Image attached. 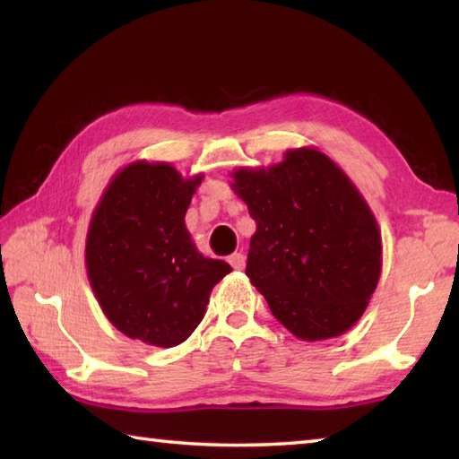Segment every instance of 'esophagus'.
I'll use <instances>...</instances> for the list:
<instances>
[{"label":"esophagus","mask_w":459,"mask_h":459,"mask_svg":"<svg viewBox=\"0 0 459 459\" xmlns=\"http://www.w3.org/2000/svg\"><path fill=\"white\" fill-rule=\"evenodd\" d=\"M229 262L235 270H242L247 266V258H245V255H242V252H235V255H230Z\"/></svg>","instance_id":"1"}]
</instances>
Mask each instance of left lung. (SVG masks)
Segmentation results:
<instances>
[{
    "instance_id": "1",
    "label": "left lung",
    "mask_w": 459,
    "mask_h": 459,
    "mask_svg": "<svg viewBox=\"0 0 459 459\" xmlns=\"http://www.w3.org/2000/svg\"><path fill=\"white\" fill-rule=\"evenodd\" d=\"M230 178L256 221L247 276L272 316L309 343L343 335L365 314L383 268L380 229L355 183L309 145Z\"/></svg>"
}]
</instances>
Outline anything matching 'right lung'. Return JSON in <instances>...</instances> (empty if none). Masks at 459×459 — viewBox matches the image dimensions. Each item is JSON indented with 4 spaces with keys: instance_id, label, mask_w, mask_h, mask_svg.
<instances>
[{
    "instance_id": "1",
    "label": "right lung",
    "mask_w": 459,
    "mask_h": 459,
    "mask_svg": "<svg viewBox=\"0 0 459 459\" xmlns=\"http://www.w3.org/2000/svg\"><path fill=\"white\" fill-rule=\"evenodd\" d=\"M203 173L165 161H132L114 175L86 232V274L110 324L153 347L187 339L207 311L212 288L232 272L203 256L185 212Z\"/></svg>"
}]
</instances>
